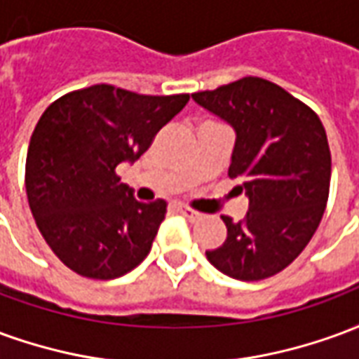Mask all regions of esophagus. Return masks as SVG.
I'll list each match as a JSON object with an SVG mask.
<instances>
[{
	"instance_id": "1",
	"label": "esophagus",
	"mask_w": 359,
	"mask_h": 359,
	"mask_svg": "<svg viewBox=\"0 0 359 359\" xmlns=\"http://www.w3.org/2000/svg\"><path fill=\"white\" fill-rule=\"evenodd\" d=\"M179 211L182 213V215H187L190 221H196V219L202 217V213H198L196 210H190V208H187V205H179Z\"/></svg>"
}]
</instances>
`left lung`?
Masks as SVG:
<instances>
[{
	"mask_svg": "<svg viewBox=\"0 0 359 359\" xmlns=\"http://www.w3.org/2000/svg\"><path fill=\"white\" fill-rule=\"evenodd\" d=\"M198 105L233 126L229 177L241 179L248 213L221 215L226 241L205 250L211 265L238 280H262L290 265L323 217L331 151L321 121L306 103L257 76L192 94Z\"/></svg>",
	"mask_w": 359,
	"mask_h": 359,
	"instance_id": "obj_1",
	"label": "left lung"
}]
</instances>
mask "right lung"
<instances>
[{"instance_id": "right-lung-1", "label": "right lung", "mask_w": 359, "mask_h": 359, "mask_svg": "<svg viewBox=\"0 0 359 359\" xmlns=\"http://www.w3.org/2000/svg\"><path fill=\"white\" fill-rule=\"evenodd\" d=\"M188 100L95 84L43 111L27 154L28 205L69 269L107 280L148 256L167 203L138 202L115 169L134 163Z\"/></svg>"}]
</instances>
